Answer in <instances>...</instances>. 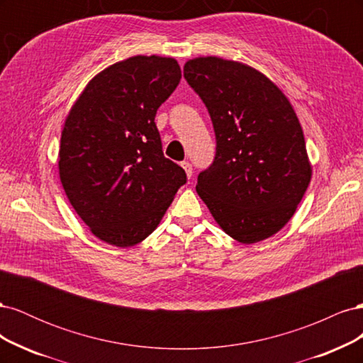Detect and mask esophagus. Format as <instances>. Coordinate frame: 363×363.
<instances>
[{"label":"esophagus","instance_id":"esophagus-1","mask_svg":"<svg viewBox=\"0 0 363 363\" xmlns=\"http://www.w3.org/2000/svg\"><path fill=\"white\" fill-rule=\"evenodd\" d=\"M180 164H182V168L184 169L186 175H188V177L191 179V177H192V174H194V171H192V164H191L189 162H182Z\"/></svg>","mask_w":363,"mask_h":363}]
</instances>
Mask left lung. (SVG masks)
I'll return each instance as SVG.
<instances>
[{
    "mask_svg": "<svg viewBox=\"0 0 363 363\" xmlns=\"http://www.w3.org/2000/svg\"><path fill=\"white\" fill-rule=\"evenodd\" d=\"M186 82L211 115L216 152L196 192L224 232L256 244L286 225L312 168L294 108L262 72L233 60L186 62Z\"/></svg>",
    "mask_w": 363,
    "mask_h": 363,
    "instance_id": "1",
    "label": "left lung"
}]
</instances>
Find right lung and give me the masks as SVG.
<instances>
[{"label": "right lung", "mask_w": 363, "mask_h": 363, "mask_svg": "<svg viewBox=\"0 0 363 363\" xmlns=\"http://www.w3.org/2000/svg\"><path fill=\"white\" fill-rule=\"evenodd\" d=\"M182 79L172 57L135 56L87 83L65 121L60 182L74 211L107 244L155 232L186 172L167 159L155 118Z\"/></svg>", "instance_id": "right-lung-1"}]
</instances>
